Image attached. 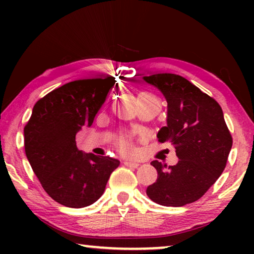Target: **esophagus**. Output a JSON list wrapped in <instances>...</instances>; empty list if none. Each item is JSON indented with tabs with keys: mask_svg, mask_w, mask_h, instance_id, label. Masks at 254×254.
I'll return each instance as SVG.
<instances>
[{
	"mask_svg": "<svg viewBox=\"0 0 254 254\" xmlns=\"http://www.w3.org/2000/svg\"><path fill=\"white\" fill-rule=\"evenodd\" d=\"M124 164L128 166V168H133V169H136V168H138V166H140V163H137V162H128V161H126L124 163Z\"/></svg>",
	"mask_w": 254,
	"mask_h": 254,
	"instance_id": "34e87169",
	"label": "esophagus"
}]
</instances>
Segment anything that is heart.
Here are the masks:
<instances>
[{
    "label": "heart",
    "instance_id": "heart-1",
    "mask_svg": "<svg viewBox=\"0 0 254 254\" xmlns=\"http://www.w3.org/2000/svg\"><path fill=\"white\" fill-rule=\"evenodd\" d=\"M118 148H119V150L125 155L134 154L133 144H131L129 138L127 137H121L120 140L118 141Z\"/></svg>",
    "mask_w": 254,
    "mask_h": 254
}]
</instances>
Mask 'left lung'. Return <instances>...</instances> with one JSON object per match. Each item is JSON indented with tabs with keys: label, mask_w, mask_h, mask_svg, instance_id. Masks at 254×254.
Wrapping results in <instances>:
<instances>
[{
	"label": "left lung",
	"mask_w": 254,
	"mask_h": 254,
	"mask_svg": "<svg viewBox=\"0 0 254 254\" xmlns=\"http://www.w3.org/2000/svg\"><path fill=\"white\" fill-rule=\"evenodd\" d=\"M165 99L166 124L158 141L171 142L179 158L173 166L152 161L157 180L147 195L166 207H182L199 200L222 175L232 147L223 111L216 100L176 74L143 76Z\"/></svg>",
	"instance_id": "1"
}]
</instances>
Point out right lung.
<instances>
[{
	"label": "right lung",
	"mask_w": 254,
	"mask_h": 254,
	"mask_svg": "<svg viewBox=\"0 0 254 254\" xmlns=\"http://www.w3.org/2000/svg\"><path fill=\"white\" fill-rule=\"evenodd\" d=\"M114 79H78L53 90L36 103L24 128L31 168L48 195L65 207L96 202L120 164L116 158L83 152L76 145V134L91 126Z\"/></svg>",
	"instance_id": "1"
}]
</instances>
